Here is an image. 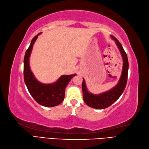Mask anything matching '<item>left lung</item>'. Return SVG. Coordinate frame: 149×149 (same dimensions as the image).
Here are the masks:
<instances>
[{
  "mask_svg": "<svg viewBox=\"0 0 149 149\" xmlns=\"http://www.w3.org/2000/svg\"><path fill=\"white\" fill-rule=\"evenodd\" d=\"M111 38L116 42L123 60L122 73L118 83L111 89L98 95L91 94L88 91L84 78L82 83V89H83L84 102L88 106L96 109H104L113 104L123 94L127 83L128 68H129L127 55L118 40L113 36H111Z\"/></svg>",
  "mask_w": 149,
  "mask_h": 149,
  "instance_id": "left-lung-1",
  "label": "left lung"
}]
</instances>
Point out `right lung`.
Instances as JSON below:
<instances>
[{
	"label": "right lung",
	"mask_w": 149,
	"mask_h": 149,
	"mask_svg": "<svg viewBox=\"0 0 149 149\" xmlns=\"http://www.w3.org/2000/svg\"><path fill=\"white\" fill-rule=\"evenodd\" d=\"M40 34V33L33 38L25 53L23 66L24 81L30 94L39 104L52 107L58 105L63 101L66 87L76 74L61 76L52 84H43L36 79L30 69L29 61L33 45Z\"/></svg>",
	"instance_id": "obj_1"
}]
</instances>
